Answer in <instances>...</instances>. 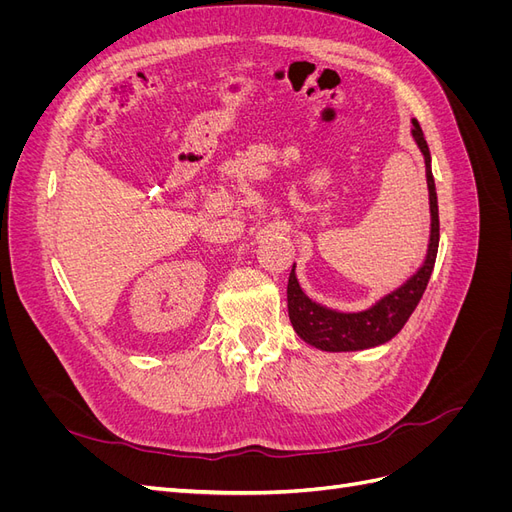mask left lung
I'll return each instance as SVG.
<instances>
[{
	"label": "left lung",
	"instance_id": "1",
	"mask_svg": "<svg viewBox=\"0 0 512 512\" xmlns=\"http://www.w3.org/2000/svg\"><path fill=\"white\" fill-rule=\"evenodd\" d=\"M412 136L425 156L429 209H431V237H429V247H427L423 267L418 269L404 286L393 290L391 294H386V297H382L376 305L363 309V312L344 314L309 301L303 294V290L299 288L297 277H294V265H292V271L288 277V288H286L288 316L294 331H297L307 344H312L320 350H329V352H348V350L380 346L384 342H389V339H393L401 329H404V324L412 316L418 301H421L438 256L440 215H438L436 181H433V175H431L429 147L416 119H412Z\"/></svg>",
	"mask_w": 512,
	"mask_h": 512
}]
</instances>
